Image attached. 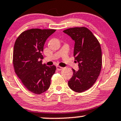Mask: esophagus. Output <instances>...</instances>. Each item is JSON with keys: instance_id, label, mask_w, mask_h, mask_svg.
Segmentation results:
<instances>
[{"instance_id": "esophagus-1", "label": "esophagus", "mask_w": 121, "mask_h": 121, "mask_svg": "<svg viewBox=\"0 0 121 121\" xmlns=\"http://www.w3.org/2000/svg\"><path fill=\"white\" fill-rule=\"evenodd\" d=\"M56 67H57V70H58V71H61V70H62V69H63V67H60V66H58V65H57Z\"/></svg>"}]
</instances>
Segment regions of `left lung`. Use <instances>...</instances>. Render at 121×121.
<instances>
[{
  "label": "left lung",
  "mask_w": 121,
  "mask_h": 121,
  "mask_svg": "<svg viewBox=\"0 0 121 121\" xmlns=\"http://www.w3.org/2000/svg\"><path fill=\"white\" fill-rule=\"evenodd\" d=\"M75 41L73 56L78 63L79 70L73 69L68 86L74 91L81 93L90 89L97 79L102 66L101 49L97 39L86 27L64 30Z\"/></svg>",
  "instance_id": "left-lung-1"
}]
</instances>
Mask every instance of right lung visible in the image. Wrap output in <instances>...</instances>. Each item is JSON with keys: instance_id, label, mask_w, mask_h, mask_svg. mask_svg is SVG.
Returning a JSON list of instances; mask_svg holds the SVG:
<instances>
[{"instance_id": "right-lung-1", "label": "right lung", "mask_w": 121, "mask_h": 121, "mask_svg": "<svg viewBox=\"0 0 121 121\" xmlns=\"http://www.w3.org/2000/svg\"><path fill=\"white\" fill-rule=\"evenodd\" d=\"M56 30L30 29L21 33L14 43L13 63L16 73L30 92L42 94L49 88L55 65L42 64L46 40Z\"/></svg>"}]
</instances>
